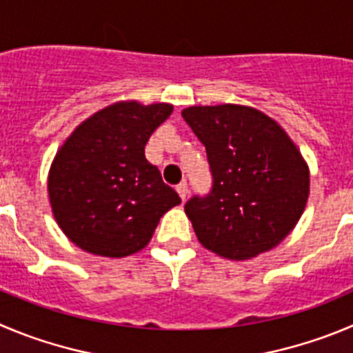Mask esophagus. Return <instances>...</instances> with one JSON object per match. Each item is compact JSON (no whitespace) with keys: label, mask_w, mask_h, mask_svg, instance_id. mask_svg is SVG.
Returning a JSON list of instances; mask_svg holds the SVG:
<instances>
[{"label":"esophagus","mask_w":353,"mask_h":353,"mask_svg":"<svg viewBox=\"0 0 353 353\" xmlns=\"http://www.w3.org/2000/svg\"><path fill=\"white\" fill-rule=\"evenodd\" d=\"M176 192H179V196L182 197V201H185L187 194H189V187H187V182H180L179 185H176Z\"/></svg>","instance_id":"1"}]
</instances>
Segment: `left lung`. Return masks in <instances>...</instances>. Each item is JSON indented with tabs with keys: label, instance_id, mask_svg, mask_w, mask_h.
Listing matches in <instances>:
<instances>
[{
	"label": "left lung",
	"instance_id": "8db88e82",
	"mask_svg": "<svg viewBox=\"0 0 353 353\" xmlns=\"http://www.w3.org/2000/svg\"><path fill=\"white\" fill-rule=\"evenodd\" d=\"M206 147L213 189L187 201L185 213L206 250L251 260L283 243L310 194V171L277 121L237 103L182 110Z\"/></svg>",
	"mask_w": 353,
	"mask_h": 353
}]
</instances>
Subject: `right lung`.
I'll use <instances>...</instances> for the list:
<instances>
[{
  "label": "right lung",
  "mask_w": 353,
  "mask_h": 353,
  "mask_svg": "<svg viewBox=\"0 0 353 353\" xmlns=\"http://www.w3.org/2000/svg\"><path fill=\"white\" fill-rule=\"evenodd\" d=\"M171 112V103L116 102L83 121L57 150L48 197L70 243L99 256H128L182 203L145 159L147 140Z\"/></svg>",
  "instance_id": "1"
}]
</instances>
